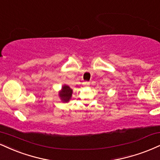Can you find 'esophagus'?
<instances>
[{"mask_svg": "<svg viewBox=\"0 0 160 160\" xmlns=\"http://www.w3.org/2000/svg\"><path fill=\"white\" fill-rule=\"evenodd\" d=\"M83 84H84V86L88 87L90 85V82H83Z\"/></svg>", "mask_w": 160, "mask_h": 160, "instance_id": "1", "label": "esophagus"}]
</instances>
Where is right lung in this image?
Here are the masks:
<instances>
[{
	"instance_id": "right-lung-1",
	"label": "right lung",
	"mask_w": 160,
	"mask_h": 160,
	"mask_svg": "<svg viewBox=\"0 0 160 160\" xmlns=\"http://www.w3.org/2000/svg\"><path fill=\"white\" fill-rule=\"evenodd\" d=\"M72 90L68 85H64L62 88V90L59 92V97L63 102H68L72 97Z\"/></svg>"
}]
</instances>
